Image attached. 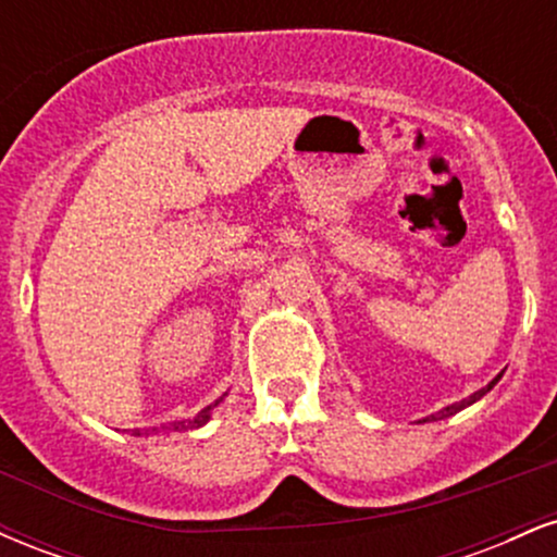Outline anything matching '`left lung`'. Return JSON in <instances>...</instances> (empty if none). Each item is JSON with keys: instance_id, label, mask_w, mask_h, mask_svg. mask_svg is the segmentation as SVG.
<instances>
[{"instance_id": "1", "label": "left lung", "mask_w": 557, "mask_h": 557, "mask_svg": "<svg viewBox=\"0 0 557 557\" xmlns=\"http://www.w3.org/2000/svg\"><path fill=\"white\" fill-rule=\"evenodd\" d=\"M497 380H500V374H497V376H495V380H492L487 387L476 389V393H474V395H469V398H466V400H461V403H453V406H447V408H443V411L432 413V417H426V419H421V421H437V419H447V417H453V413H458V411H461V408H466V406H471V403H476L479 398H482V395H487V393H490V389H492V387H495V382H497Z\"/></svg>"}]
</instances>
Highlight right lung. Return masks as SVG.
I'll list each match as a JSON object with an SVG mask.
<instances>
[{
	"mask_svg": "<svg viewBox=\"0 0 557 557\" xmlns=\"http://www.w3.org/2000/svg\"><path fill=\"white\" fill-rule=\"evenodd\" d=\"M216 406V403H214ZM214 406H207L203 408L201 413H198V417H194V419H185V421H175V424L170 426V430H175V432H188V430H196V426H201V424H207L209 421V411H212ZM136 434H140V430L136 432Z\"/></svg>",
	"mask_w": 557,
	"mask_h": 557,
	"instance_id": "add662e5",
	"label": "right lung"
}]
</instances>
